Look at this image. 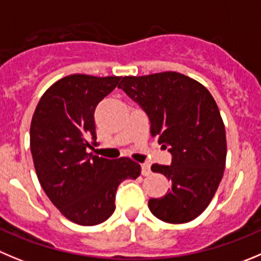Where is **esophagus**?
Returning a JSON list of instances; mask_svg holds the SVG:
<instances>
[{
  "instance_id": "esophagus-1",
  "label": "esophagus",
  "mask_w": 261,
  "mask_h": 261,
  "mask_svg": "<svg viewBox=\"0 0 261 261\" xmlns=\"http://www.w3.org/2000/svg\"><path fill=\"white\" fill-rule=\"evenodd\" d=\"M142 174L144 175V176H147V175L150 174L149 164H142Z\"/></svg>"
}]
</instances>
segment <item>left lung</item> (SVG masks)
Instances as JSON below:
<instances>
[{
  "mask_svg": "<svg viewBox=\"0 0 261 261\" xmlns=\"http://www.w3.org/2000/svg\"><path fill=\"white\" fill-rule=\"evenodd\" d=\"M121 84L147 113L152 136L172 155L171 165L150 167L171 181L164 197L149 199L150 213L171 224L193 220L211 202L225 169V127L213 95L176 72L128 75Z\"/></svg>",
  "mask_w": 261,
  "mask_h": 261,
  "instance_id": "obj_1",
  "label": "left lung"
}]
</instances>
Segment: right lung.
I'll use <instances>...</instances> for the list:
<instances>
[{
    "label": "right lung",
    "instance_id": "1",
    "mask_svg": "<svg viewBox=\"0 0 261 261\" xmlns=\"http://www.w3.org/2000/svg\"><path fill=\"white\" fill-rule=\"evenodd\" d=\"M121 77L70 74L46 90L31 123L36 174L50 201L70 221L96 225L116 208V192L140 165L89 153L96 144L94 112Z\"/></svg>",
    "mask_w": 261,
    "mask_h": 261
}]
</instances>
